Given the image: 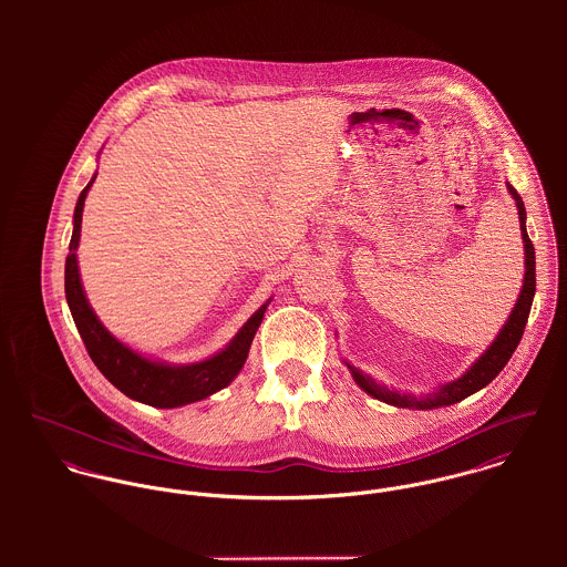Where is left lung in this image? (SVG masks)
<instances>
[{"label":"left lung","instance_id":"obj_1","mask_svg":"<svg viewBox=\"0 0 567 567\" xmlns=\"http://www.w3.org/2000/svg\"><path fill=\"white\" fill-rule=\"evenodd\" d=\"M506 189H508L511 198L515 200L517 216H519V231H522V240H524V279H522L517 301H515L506 323L502 324V329L497 331L493 342L478 355V360H474V364L463 375H458L452 382L439 384L432 393L419 395V398L410 395V393L395 391V389H389L386 384H380L378 380H373L371 375L362 373L358 367H353L351 362L344 360L353 382L367 395H371V398H375L384 404L398 405V408H416V410L443 408V405L463 402L465 398L478 393L481 389H485L488 382H493L497 378V373L506 367V362L511 360L513 351L517 349V344L522 340L524 327H526L528 315H530L533 297H535V246L530 243L528 231H526V207H524L522 196L517 194V189L508 181H506Z\"/></svg>","mask_w":567,"mask_h":567}]
</instances>
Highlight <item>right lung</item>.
Listing matches in <instances>:
<instances>
[{
  "label": "right lung",
  "instance_id": "1",
  "mask_svg": "<svg viewBox=\"0 0 567 567\" xmlns=\"http://www.w3.org/2000/svg\"><path fill=\"white\" fill-rule=\"evenodd\" d=\"M97 174L91 176L86 187L82 189L74 209V231L70 243V255L65 259V297L74 323L79 327L82 342L100 369V373L126 398L155 408H178L194 404L212 398L214 393L227 389L238 373L243 371L248 358L250 342L255 331L264 321L266 308L270 299L240 327V331L214 355L189 362V364H169L157 358H148L120 338H115L97 315L93 312L84 288H82L81 270H79V244H81L82 209L84 198L93 185Z\"/></svg>",
  "mask_w": 567,
  "mask_h": 567
}]
</instances>
